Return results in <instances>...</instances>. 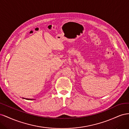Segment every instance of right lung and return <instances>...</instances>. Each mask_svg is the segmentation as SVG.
Masks as SVG:
<instances>
[{"label": "right lung", "instance_id": "obj_1", "mask_svg": "<svg viewBox=\"0 0 129 129\" xmlns=\"http://www.w3.org/2000/svg\"><path fill=\"white\" fill-rule=\"evenodd\" d=\"M22 99H26L25 98H22ZM26 100H33L34 99H26Z\"/></svg>", "mask_w": 129, "mask_h": 129}]
</instances>
